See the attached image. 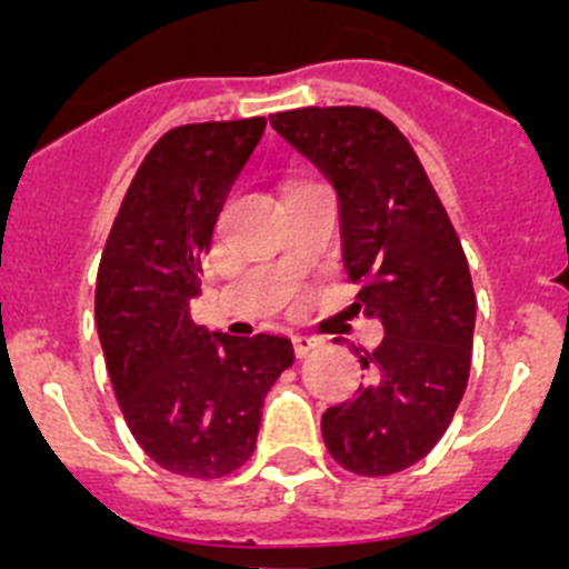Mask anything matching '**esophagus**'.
I'll use <instances>...</instances> for the list:
<instances>
[{
	"instance_id": "esophagus-1",
	"label": "esophagus",
	"mask_w": 569,
	"mask_h": 569,
	"mask_svg": "<svg viewBox=\"0 0 569 569\" xmlns=\"http://www.w3.org/2000/svg\"><path fill=\"white\" fill-rule=\"evenodd\" d=\"M316 347H319V339H313V336H305V333H299V336H293V350H296V356H308L310 350H316Z\"/></svg>"
}]
</instances>
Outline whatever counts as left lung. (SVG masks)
Instances as JSON below:
<instances>
[{
	"mask_svg": "<svg viewBox=\"0 0 569 569\" xmlns=\"http://www.w3.org/2000/svg\"><path fill=\"white\" fill-rule=\"evenodd\" d=\"M270 124L339 190L353 308L385 325L373 353L359 347L367 385L321 416L325 445L359 476L407 470L445 436L470 379L476 293L459 233L413 144L379 110L296 108Z\"/></svg>",
	"mask_w": 569,
	"mask_h": 569,
	"instance_id": "obj_1",
	"label": "left lung"
}]
</instances>
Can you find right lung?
I'll use <instances>...</instances> for the list:
<instances>
[{"label": "right lung", "instance_id": "1", "mask_svg": "<svg viewBox=\"0 0 569 569\" xmlns=\"http://www.w3.org/2000/svg\"><path fill=\"white\" fill-rule=\"evenodd\" d=\"M268 119L179 124L148 150L97 273V330L130 433L164 470L222 479L253 456L284 336H210L190 319L222 204Z\"/></svg>", "mask_w": 569, "mask_h": 569}]
</instances>
